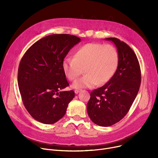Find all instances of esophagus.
Here are the masks:
<instances>
[{
	"label": "esophagus",
	"instance_id": "esophagus-1",
	"mask_svg": "<svg viewBox=\"0 0 158 158\" xmlns=\"http://www.w3.org/2000/svg\"><path fill=\"white\" fill-rule=\"evenodd\" d=\"M81 90V89H75L74 92H75V93H76V94H78L79 92H80Z\"/></svg>",
	"mask_w": 158,
	"mask_h": 158
}]
</instances>
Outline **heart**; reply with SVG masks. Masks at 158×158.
I'll return each mask as SVG.
<instances>
[{
	"mask_svg": "<svg viewBox=\"0 0 158 158\" xmlns=\"http://www.w3.org/2000/svg\"><path fill=\"white\" fill-rule=\"evenodd\" d=\"M118 55L110 44L88 43L75 51L73 58H66L62 69L69 81L76 80L84 72L85 76L75 81L73 88H91L108 82L117 69Z\"/></svg>",
	"mask_w": 158,
	"mask_h": 158,
	"instance_id": "obj_1",
	"label": "heart"
}]
</instances>
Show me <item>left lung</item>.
I'll return each instance as SVG.
<instances>
[{
    "instance_id": "8db88e82",
    "label": "left lung",
    "mask_w": 158,
    "mask_h": 158,
    "mask_svg": "<svg viewBox=\"0 0 158 158\" xmlns=\"http://www.w3.org/2000/svg\"><path fill=\"white\" fill-rule=\"evenodd\" d=\"M117 48L118 67L113 77L103 86L93 90L87 104L92 121L98 126H111L129 111L141 84V70L136 54L125 42L107 38Z\"/></svg>"
}]
</instances>
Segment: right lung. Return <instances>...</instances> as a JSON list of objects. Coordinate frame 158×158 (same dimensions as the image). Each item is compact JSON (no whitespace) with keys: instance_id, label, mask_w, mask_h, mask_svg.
<instances>
[{"instance_id":"right-lung-1","label":"right lung","mask_w":158,"mask_h":158,"mask_svg":"<svg viewBox=\"0 0 158 158\" xmlns=\"http://www.w3.org/2000/svg\"><path fill=\"white\" fill-rule=\"evenodd\" d=\"M81 39L61 34L45 36L32 45L23 56L18 71V85L23 104L31 117L45 124H52L65 114L75 97L62 63Z\"/></svg>"}]
</instances>
